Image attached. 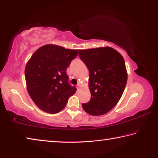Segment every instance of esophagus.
<instances>
[{
  "mask_svg": "<svg viewBox=\"0 0 158 158\" xmlns=\"http://www.w3.org/2000/svg\"><path fill=\"white\" fill-rule=\"evenodd\" d=\"M81 83H78L77 85V87H81Z\"/></svg>",
  "mask_w": 158,
  "mask_h": 158,
  "instance_id": "34e87169",
  "label": "esophagus"
}]
</instances>
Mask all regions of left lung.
Returning a JSON list of instances; mask_svg holds the SVG:
<instances>
[{
	"label": "left lung",
	"mask_w": 158,
	"mask_h": 158,
	"mask_svg": "<svg viewBox=\"0 0 158 158\" xmlns=\"http://www.w3.org/2000/svg\"><path fill=\"white\" fill-rule=\"evenodd\" d=\"M79 56L89 70L91 99L82 103L91 115H102L117 104L125 90L127 73L123 56L109 47L79 51Z\"/></svg>",
	"instance_id": "left-lung-1"
}]
</instances>
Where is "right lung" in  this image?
I'll return each mask as SVG.
<instances>
[{
  "label": "right lung",
  "instance_id": "obj_1",
  "mask_svg": "<svg viewBox=\"0 0 158 158\" xmlns=\"http://www.w3.org/2000/svg\"><path fill=\"white\" fill-rule=\"evenodd\" d=\"M80 50L46 45L33 54L25 68L28 92L36 106L49 113L64 109L76 87L70 85L66 69Z\"/></svg>",
  "mask_w": 158,
  "mask_h": 158
}]
</instances>
